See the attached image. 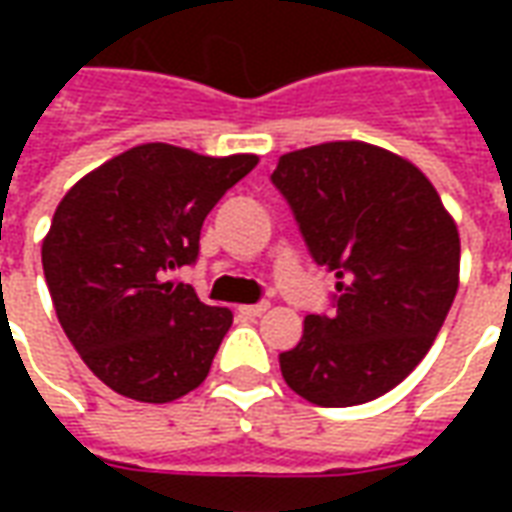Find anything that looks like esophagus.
Here are the masks:
<instances>
[{
    "label": "esophagus",
    "instance_id": "1",
    "mask_svg": "<svg viewBox=\"0 0 512 512\" xmlns=\"http://www.w3.org/2000/svg\"><path fill=\"white\" fill-rule=\"evenodd\" d=\"M268 310V301H260V304H246V307H238V312L241 315H246V318H260L263 312Z\"/></svg>",
    "mask_w": 512,
    "mask_h": 512
}]
</instances>
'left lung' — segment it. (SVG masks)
<instances>
[{
  "label": "left lung",
  "instance_id": "left-lung-1",
  "mask_svg": "<svg viewBox=\"0 0 512 512\" xmlns=\"http://www.w3.org/2000/svg\"><path fill=\"white\" fill-rule=\"evenodd\" d=\"M271 183L307 252L337 277L332 310L307 315L279 354L288 386L323 408L386 395L422 362L458 290L461 241L414 164L365 142L279 156Z\"/></svg>",
  "mask_w": 512,
  "mask_h": 512
}]
</instances>
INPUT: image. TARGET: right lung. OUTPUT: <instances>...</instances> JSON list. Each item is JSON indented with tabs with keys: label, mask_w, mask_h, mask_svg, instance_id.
Returning a JSON list of instances; mask_svg holds the SVG:
<instances>
[{
	"label": "right lung",
	"mask_w": 512,
	"mask_h": 512,
	"mask_svg": "<svg viewBox=\"0 0 512 512\" xmlns=\"http://www.w3.org/2000/svg\"><path fill=\"white\" fill-rule=\"evenodd\" d=\"M257 156L211 158L150 142L84 175L51 219L43 274L84 365L139 403H169L205 381L227 307L169 277L194 266L200 230Z\"/></svg>",
	"instance_id": "right-lung-1"
}]
</instances>
